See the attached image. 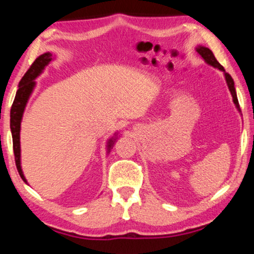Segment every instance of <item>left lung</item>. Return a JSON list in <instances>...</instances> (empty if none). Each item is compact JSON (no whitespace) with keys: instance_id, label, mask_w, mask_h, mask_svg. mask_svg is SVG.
<instances>
[{"instance_id":"left-lung-1","label":"left lung","mask_w":254,"mask_h":254,"mask_svg":"<svg viewBox=\"0 0 254 254\" xmlns=\"http://www.w3.org/2000/svg\"><path fill=\"white\" fill-rule=\"evenodd\" d=\"M195 50H196L197 53H199L200 57L202 58L203 60L206 61L208 64L213 65L214 68L220 69L221 71L224 72V77H225V81H227L228 88H229V90H230V92H231L232 100H234V103H235L236 107H237V110L239 111V112H241V109H239V103H238V99H237V95H236L235 83H234V79H232L231 76L229 75L228 72L224 70V68L222 67V65L220 64V62H218V61L216 60V58L214 57L213 52H211V51L209 50V48H207V47H204V46H197V47L195 48Z\"/></svg>"}]
</instances>
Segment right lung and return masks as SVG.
I'll list each match as a JSON object with an SVG mask.
<instances>
[{
  "label": "right lung",
  "mask_w": 254,
  "mask_h": 254,
  "mask_svg": "<svg viewBox=\"0 0 254 254\" xmlns=\"http://www.w3.org/2000/svg\"><path fill=\"white\" fill-rule=\"evenodd\" d=\"M52 61L51 53H44L40 57L36 59V61L31 64L29 70L25 72L23 78L20 79L18 84V90L16 92L15 100H13L11 110H10V129H11L12 135V145H13V154H15V162L18 173L24 182H26L24 173L22 171V166H20V141H19V133H20V123H22V118L24 110L29 100L31 93H32L34 86H36V79L39 76L45 67ZM117 140V134L113 137H111L107 142V150H111L114 141Z\"/></svg>",
  "instance_id": "obj_1"
}]
</instances>
